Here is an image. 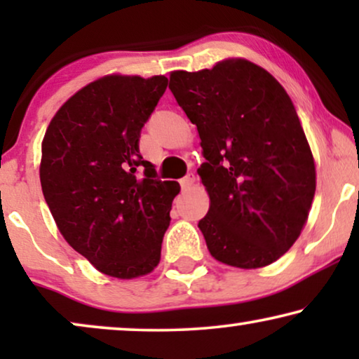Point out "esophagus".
Listing matches in <instances>:
<instances>
[{
	"label": "esophagus",
	"instance_id": "34e87169",
	"mask_svg": "<svg viewBox=\"0 0 359 359\" xmlns=\"http://www.w3.org/2000/svg\"><path fill=\"white\" fill-rule=\"evenodd\" d=\"M194 175L193 173H188L184 176V178H181V181H180V184H181V189L183 191H186V189H189L191 186L194 184Z\"/></svg>",
	"mask_w": 359,
	"mask_h": 359
}]
</instances>
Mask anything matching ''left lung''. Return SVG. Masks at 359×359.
I'll use <instances>...</instances> for the list:
<instances>
[{"instance_id":"left-lung-1","label":"left lung","mask_w":359,"mask_h":359,"mask_svg":"<svg viewBox=\"0 0 359 359\" xmlns=\"http://www.w3.org/2000/svg\"><path fill=\"white\" fill-rule=\"evenodd\" d=\"M170 90L198 127L210 198L199 220L210 255L243 269L281 258L306 224L316 165L284 88L262 67L225 60L173 72Z\"/></svg>"}]
</instances>
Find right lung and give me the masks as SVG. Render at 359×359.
Here are the masks:
<instances>
[{
  "label": "right lung",
  "mask_w": 359,
  "mask_h": 359,
  "mask_svg": "<svg viewBox=\"0 0 359 359\" xmlns=\"http://www.w3.org/2000/svg\"><path fill=\"white\" fill-rule=\"evenodd\" d=\"M166 85L165 76L93 81L58 109L43 137L48 209L67 242L107 276H144L160 262L180 184L156 178L139 140Z\"/></svg>",
  "instance_id": "right-lung-1"
}]
</instances>
